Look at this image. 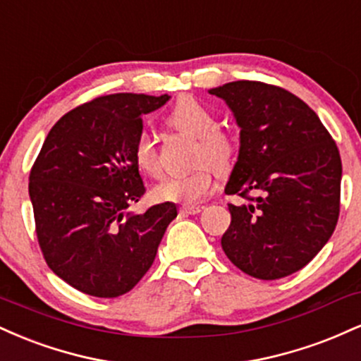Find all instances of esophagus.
Instances as JSON below:
<instances>
[{"mask_svg":"<svg viewBox=\"0 0 361 361\" xmlns=\"http://www.w3.org/2000/svg\"><path fill=\"white\" fill-rule=\"evenodd\" d=\"M202 210H204V207L202 205H183L180 209V212L186 215H195V214H200Z\"/></svg>","mask_w":361,"mask_h":361,"instance_id":"1","label":"esophagus"}]
</instances>
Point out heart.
<instances>
[{
    "instance_id": "heart-1",
    "label": "heart",
    "mask_w": 361,
    "mask_h": 361,
    "mask_svg": "<svg viewBox=\"0 0 361 361\" xmlns=\"http://www.w3.org/2000/svg\"><path fill=\"white\" fill-rule=\"evenodd\" d=\"M168 123L197 137L195 163L200 164L186 175L164 176L152 186V198L157 202L193 205L214 190L215 168L221 171L229 168L235 152V140L226 128L215 126L217 118L214 111L193 97H181L175 103L168 115ZM132 156L140 173L147 176L159 175L161 163L151 132H139Z\"/></svg>"
}]
</instances>
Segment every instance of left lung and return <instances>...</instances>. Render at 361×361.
<instances>
[{
    "mask_svg": "<svg viewBox=\"0 0 361 361\" xmlns=\"http://www.w3.org/2000/svg\"><path fill=\"white\" fill-rule=\"evenodd\" d=\"M241 127L227 195L231 226L222 250L239 270L279 280L302 270L329 241L339 217L341 157L305 102L280 86L233 81L209 91Z\"/></svg>",
    "mask_w": 361,
    "mask_h": 361,
    "instance_id": "left-lung-1",
    "label": "left lung"
}]
</instances>
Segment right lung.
<instances>
[{
  "label": "right lung",
  "mask_w": 361,
  "mask_h": 361,
  "mask_svg": "<svg viewBox=\"0 0 361 361\" xmlns=\"http://www.w3.org/2000/svg\"><path fill=\"white\" fill-rule=\"evenodd\" d=\"M168 100L115 93L82 103L57 120L30 169L45 263L82 293L114 299L134 288L178 215L173 202L126 214L146 193L132 156L142 115Z\"/></svg>",
  "instance_id": "add662e5"
}]
</instances>
